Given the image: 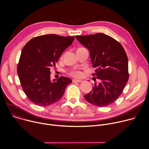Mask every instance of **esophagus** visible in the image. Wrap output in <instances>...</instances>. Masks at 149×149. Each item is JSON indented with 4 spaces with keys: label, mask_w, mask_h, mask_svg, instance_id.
<instances>
[{
    "label": "esophagus",
    "mask_w": 149,
    "mask_h": 149,
    "mask_svg": "<svg viewBox=\"0 0 149 149\" xmlns=\"http://www.w3.org/2000/svg\"><path fill=\"white\" fill-rule=\"evenodd\" d=\"M82 82V80H79V79H72V82Z\"/></svg>",
    "instance_id": "obj_1"
}]
</instances>
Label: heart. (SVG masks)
<instances>
[{"label": "heart", "mask_w": 149, "mask_h": 149, "mask_svg": "<svg viewBox=\"0 0 149 149\" xmlns=\"http://www.w3.org/2000/svg\"><path fill=\"white\" fill-rule=\"evenodd\" d=\"M70 75L75 78H81L82 76V72L78 70H74L70 72Z\"/></svg>", "instance_id": "obj_1"}]
</instances>
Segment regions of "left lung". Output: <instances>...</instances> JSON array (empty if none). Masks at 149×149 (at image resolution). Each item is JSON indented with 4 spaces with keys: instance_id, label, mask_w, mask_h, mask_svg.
I'll return each instance as SVG.
<instances>
[{
    "instance_id": "left-lung-1",
    "label": "left lung",
    "mask_w": 149,
    "mask_h": 149,
    "mask_svg": "<svg viewBox=\"0 0 149 149\" xmlns=\"http://www.w3.org/2000/svg\"><path fill=\"white\" fill-rule=\"evenodd\" d=\"M90 51L93 76L100 80L84 97L93 105L102 107L114 102L121 94L128 81V58L120 42L102 33L76 36Z\"/></svg>"
}]
</instances>
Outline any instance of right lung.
<instances>
[{
  "label": "right lung",
  "instance_id": "obj_1",
  "mask_svg": "<svg viewBox=\"0 0 149 149\" xmlns=\"http://www.w3.org/2000/svg\"><path fill=\"white\" fill-rule=\"evenodd\" d=\"M74 39V36L44 35L32 38L23 48L17 72L24 91L35 104L45 107L57 102L72 82L64 77L52 81L50 70Z\"/></svg>",
  "mask_w": 149,
  "mask_h": 149
}]
</instances>
